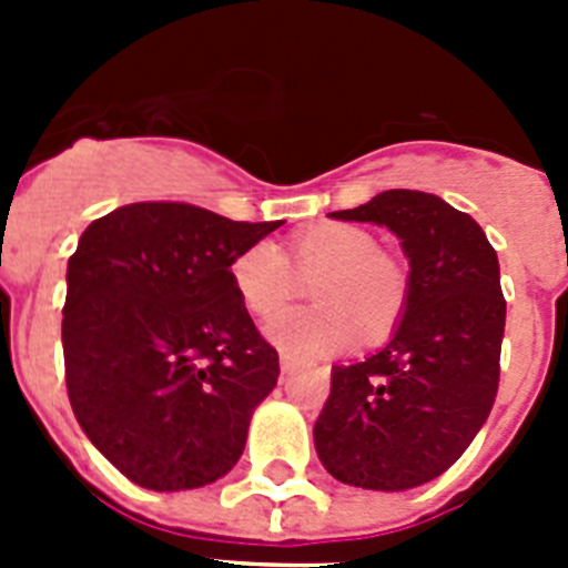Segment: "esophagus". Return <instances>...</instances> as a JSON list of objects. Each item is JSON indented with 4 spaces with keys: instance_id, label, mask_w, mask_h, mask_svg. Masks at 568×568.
Here are the masks:
<instances>
[{
    "instance_id": "obj_1",
    "label": "esophagus",
    "mask_w": 568,
    "mask_h": 568,
    "mask_svg": "<svg viewBox=\"0 0 568 568\" xmlns=\"http://www.w3.org/2000/svg\"><path fill=\"white\" fill-rule=\"evenodd\" d=\"M295 364H298V361H295L293 355L281 353V373H290V369H295Z\"/></svg>"
}]
</instances>
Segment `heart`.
Listing matches in <instances>:
<instances>
[{
	"mask_svg": "<svg viewBox=\"0 0 568 568\" xmlns=\"http://www.w3.org/2000/svg\"><path fill=\"white\" fill-rule=\"evenodd\" d=\"M290 261L301 278H313L307 295L315 307L284 310L264 333L281 349L315 355L364 341L384 338L404 315L409 273L398 255L378 250L366 227L324 222L290 241ZM230 281L250 315L268 318L295 293L287 258L273 241H255L230 264Z\"/></svg>",
	"mask_w": 568,
	"mask_h": 568,
	"instance_id": "obj_1",
	"label": "heart"
}]
</instances>
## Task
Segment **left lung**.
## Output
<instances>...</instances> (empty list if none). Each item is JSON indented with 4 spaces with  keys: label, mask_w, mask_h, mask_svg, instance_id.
<instances>
[{
    "label": "left lung",
    "mask_w": 568,
    "mask_h": 568,
    "mask_svg": "<svg viewBox=\"0 0 568 568\" xmlns=\"http://www.w3.org/2000/svg\"><path fill=\"white\" fill-rule=\"evenodd\" d=\"M329 215L398 235L409 301L384 349L333 366L315 453L333 478L361 489L429 484L464 455L498 395L506 324L498 253L471 215L420 190H386Z\"/></svg>",
    "instance_id": "1"
}]
</instances>
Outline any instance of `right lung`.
<instances>
[{
	"instance_id": "add662e5",
	"label": "right lung",
	"mask_w": 568,
	"mask_h": 568,
	"mask_svg": "<svg viewBox=\"0 0 568 568\" xmlns=\"http://www.w3.org/2000/svg\"><path fill=\"white\" fill-rule=\"evenodd\" d=\"M281 224L139 202L79 239L62 310L68 398L90 444L133 484L199 489L244 453L278 353L235 295L230 264Z\"/></svg>"
}]
</instances>
